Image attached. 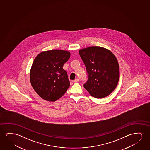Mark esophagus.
<instances>
[{"label":"esophagus","mask_w":150,"mask_h":150,"mask_svg":"<svg viewBox=\"0 0 150 150\" xmlns=\"http://www.w3.org/2000/svg\"><path fill=\"white\" fill-rule=\"evenodd\" d=\"M73 82H79V79H78V78H76V79H75V80L73 81Z\"/></svg>","instance_id":"34e87169"}]
</instances>
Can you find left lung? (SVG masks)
Instances as JSON below:
<instances>
[{
    "label": "left lung",
    "instance_id": "obj_1",
    "mask_svg": "<svg viewBox=\"0 0 150 150\" xmlns=\"http://www.w3.org/2000/svg\"><path fill=\"white\" fill-rule=\"evenodd\" d=\"M79 54L88 73L84 88L96 98L108 96L119 81V64L116 56L110 50L98 46L79 50Z\"/></svg>",
    "mask_w": 150,
    "mask_h": 150
}]
</instances>
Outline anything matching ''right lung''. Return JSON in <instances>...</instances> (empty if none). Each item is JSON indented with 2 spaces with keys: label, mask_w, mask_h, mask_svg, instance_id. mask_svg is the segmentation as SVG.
Wrapping results in <instances>:
<instances>
[{
  "label": "right lung",
  "mask_w": 150,
  "mask_h": 150,
  "mask_svg": "<svg viewBox=\"0 0 150 150\" xmlns=\"http://www.w3.org/2000/svg\"><path fill=\"white\" fill-rule=\"evenodd\" d=\"M70 54L66 50H52L42 52L34 60L30 72V82L44 100L56 101L69 88L67 73L62 67Z\"/></svg>",
  "instance_id": "right-lung-1"
}]
</instances>
